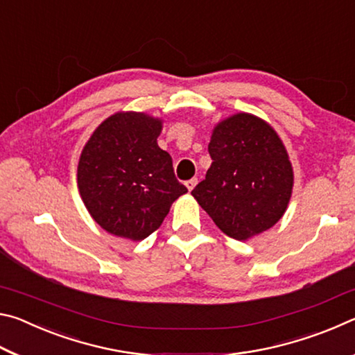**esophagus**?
Instances as JSON below:
<instances>
[{
  "label": "esophagus",
  "instance_id": "34e87169",
  "mask_svg": "<svg viewBox=\"0 0 355 355\" xmlns=\"http://www.w3.org/2000/svg\"><path fill=\"white\" fill-rule=\"evenodd\" d=\"M196 184H197V178H191V180H188V182L184 183V186H186V188H188V191L194 189Z\"/></svg>",
  "mask_w": 355,
  "mask_h": 355
}]
</instances>
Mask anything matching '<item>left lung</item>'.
Segmentation results:
<instances>
[{
	"instance_id": "left-lung-1",
	"label": "left lung",
	"mask_w": 355,
	"mask_h": 355,
	"mask_svg": "<svg viewBox=\"0 0 355 355\" xmlns=\"http://www.w3.org/2000/svg\"><path fill=\"white\" fill-rule=\"evenodd\" d=\"M213 163L192 197L227 236L245 241L285 214L294 172L284 142L266 120L238 112L214 125Z\"/></svg>"
}]
</instances>
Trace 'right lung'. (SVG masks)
<instances>
[{
    "label": "right lung",
    "instance_id": "obj_1",
    "mask_svg": "<svg viewBox=\"0 0 355 355\" xmlns=\"http://www.w3.org/2000/svg\"><path fill=\"white\" fill-rule=\"evenodd\" d=\"M163 120L119 111L101 122L78 163V189L89 214L114 236L141 241L163 224L172 203L188 189L159 148Z\"/></svg>",
    "mask_w": 355,
    "mask_h": 355
}]
</instances>
